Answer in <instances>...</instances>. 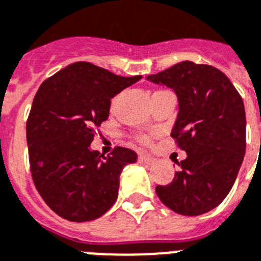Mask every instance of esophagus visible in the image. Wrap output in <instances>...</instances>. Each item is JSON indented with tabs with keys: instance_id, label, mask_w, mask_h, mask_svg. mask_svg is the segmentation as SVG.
Here are the masks:
<instances>
[{
	"instance_id": "34e87169",
	"label": "esophagus",
	"mask_w": 261,
	"mask_h": 261,
	"mask_svg": "<svg viewBox=\"0 0 261 261\" xmlns=\"http://www.w3.org/2000/svg\"><path fill=\"white\" fill-rule=\"evenodd\" d=\"M139 162L144 163V165H152L155 162V159L152 156H149V155H145V153H139Z\"/></svg>"
}]
</instances>
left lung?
Wrapping results in <instances>:
<instances>
[{
  "label": "left lung",
  "mask_w": 261,
  "mask_h": 261,
  "mask_svg": "<svg viewBox=\"0 0 261 261\" xmlns=\"http://www.w3.org/2000/svg\"><path fill=\"white\" fill-rule=\"evenodd\" d=\"M147 80L174 90L178 114L171 136L187 152L169 185L156 195L174 213L196 217L211 211L233 188L244 161L246 118L242 98L217 68L175 64Z\"/></svg>",
  "instance_id": "1"
}]
</instances>
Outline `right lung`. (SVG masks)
<instances>
[{
	"mask_svg": "<svg viewBox=\"0 0 261 261\" xmlns=\"http://www.w3.org/2000/svg\"><path fill=\"white\" fill-rule=\"evenodd\" d=\"M140 79L82 61L40 84L27 121L30 166L44 203L64 219L94 221L116 203L121 171L136 152L117 147L105 156L91 143L109 118L110 99Z\"/></svg>",
	"mask_w": 261,
	"mask_h": 261,
	"instance_id": "right-lung-1",
	"label": "right lung"
}]
</instances>
